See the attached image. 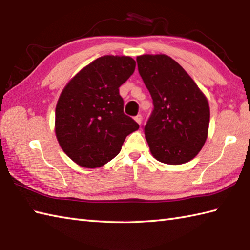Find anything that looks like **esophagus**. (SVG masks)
Wrapping results in <instances>:
<instances>
[{"label": "esophagus", "mask_w": 250, "mask_h": 250, "mask_svg": "<svg viewBox=\"0 0 250 250\" xmlns=\"http://www.w3.org/2000/svg\"><path fill=\"white\" fill-rule=\"evenodd\" d=\"M135 121L137 122L138 124L141 125V123H142V116L140 114H138L137 116H135Z\"/></svg>", "instance_id": "1"}]
</instances>
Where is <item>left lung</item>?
<instances>
[{
	"label": "left lung",
	"instance_id": "1",
	"mask_svg": "<svg viewBox=\"0 0 250 250\" xmlns=\"http://www.w3.org/2000/svg\"><path fill=\"white\" fill-rule=\"evenodd\" d=\"M138 69L151 94L154 110L144 127L153 156L168 165L195 158L208 138L207 97L182 66L166 54L137 57Z\"/></svg>",
	"mask_w": 250,
	"mask_h": 250
}]
</instances>
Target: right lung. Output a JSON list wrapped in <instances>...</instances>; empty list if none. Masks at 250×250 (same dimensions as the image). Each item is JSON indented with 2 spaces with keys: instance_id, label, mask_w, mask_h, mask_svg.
Segmentation results:
<instances>
[{
  "instance_id": "obj_1",
  "label": "right lung",
  "mask_w": 250,
  "mask_h": 250,
  "mask_svg": "<svg viewBox=\"0 0 250 250\" xmlns=\"http://www.w3.org/2000/svg\"><path fill=\"white\" fill-rule=\"evenodd\" d=\"M135 60L104 55L76 74L55 107V136L64 153L84 168H99L121 151L139 125L124 114L119 87L134 74Z\"/></svg>"
}]
</instances>
